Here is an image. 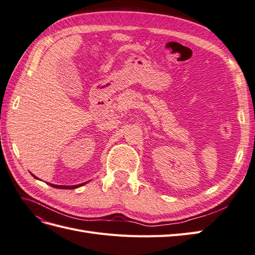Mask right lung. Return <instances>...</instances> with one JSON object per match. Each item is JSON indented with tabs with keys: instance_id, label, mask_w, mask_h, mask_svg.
Returning <instances> with one entry per match:
<instances>
[{
	"instance_id": "right-lung-1",
	"label": "right lung",
	"mask_w": 255,
	"mask_h": 255,
	"mask_svg": "<svg viewBox=\"0 0 255 255\" xmlns=\"http://www.w3.org/2000/svg\"><path fill=\"white\" fill-rule=\"evenodd\" d=\"M35 176V175H33ZM36 177V176H35ZM37 179V177H36ZM49 184V183H48ZM85 183L83 184H79V185H72V186H63V185H54V184H50V186L54 187V188H60V189H74V188H78L80 186H82V185H84Z\"/></svg>"
}]
</instances>
